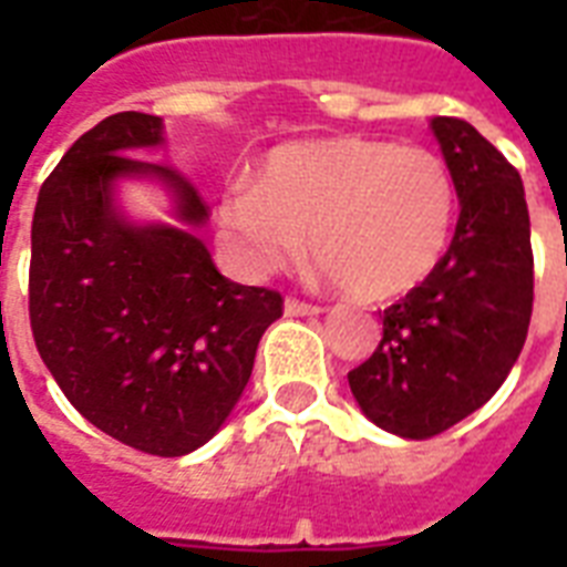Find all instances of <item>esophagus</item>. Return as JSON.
<instances>
[{"mask_svg": "<svg viewBox=\"0 0 567 567\" xmlns=\"http://www.w3.org/2000/svg\"><path fill=\"white\" fill-rule=\"evenodd\" d=\"M282 311L288 315V318H309V315H320V306H311V302H302V300H293V297H288V300L282 302Z\"/></svg>", "mask_w": 567, "mask_h": 567, "instance_id": "esophagus-1", "label": "esophagus"}]
</instances>
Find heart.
Segmentation results:
<instances>
[{"label":"heart","mask_w":567,"mask_h":567,"mask_svg":"<svg viewBox=\"0 0 567 567\" xmlns=\"http://www.w3.org/2000/svg\"><path fill=\"white\" fill-rule=\"evenodd\" d=\"M453 223L456 185L439 155L355 135L279 146L217 208L223 247L244 276L293 265L311 231L323 274L364 302L426 282Z\"/></svg>","instance_id":"obj_1"}]
</instances>
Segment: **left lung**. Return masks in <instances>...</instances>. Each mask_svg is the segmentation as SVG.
<instances>
[{
    "label": "left lung",
    "instance_id": "obj_1",
    "mask_svg": "<svg viewBox=\"0 0 567 567\" xmlns=\"http://www.w3.org/2000/svg\"><path fill=\"white\" fill-rule=\"evenodd\" d=\"M458 196L447 252L426 282L385 309L377 353L347 373L368 421L432 439L506 382L533 315L529 212L518 171L456 117H432Z\"/></svg>",
    "mask_w": 567,
    "mask_h": 567
}]
</instances>
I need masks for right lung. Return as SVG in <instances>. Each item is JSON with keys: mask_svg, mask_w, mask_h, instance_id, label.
<instances>
[{"mask_svg": "<svg viewBox=\"0 0 567 567\" xmlns=\"http://www.w3.org/2000/svg\"><path fill=\"white\" fill-rule=\"evenodd\" d=\"M158 146L162 117L120 111L66 150L34 205L29 315L40 359L96 430L185 456L229 421L282 297L220 276L194 185L135 158ZM123 181L158 184L172 220L135 221Z\"/></svg>", "mask_w": 567, "mask_h": 567, "instance_id": "obj_1", "label": "right lung"}]
</instances>
